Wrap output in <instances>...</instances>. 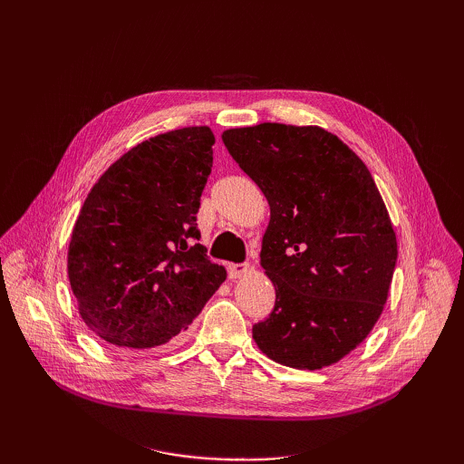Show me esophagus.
Wrapping results in <instances>:
<instances>
[{"label":"esophagus","mask_w":464,"mask_h":464,"mask_svg":"<svg viewBox=\"0 0 464 464\" xmlns=\"http://www.w3.org/2000/svg\"><path fill=\"white\" fill-rule=\"evenodd\" d=\"M249 271V263H230L228 265V276L230 278H240Z\"/></svg>","instance_id":"esophagus-1"}]
</instances>
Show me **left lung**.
I'll list each match as a JSON object with an SVG mask.
<instances>
[{"label": "left lung", "mask_w": 464, "mask_h": 464, "mask_svg": "<svg viewBox=\"0 0 464 464\" xmlns=\"http://www.w3.org/2000/svg\"><path fill=\"white\" fill-rule=\"evenodd\" d=\"M222 141L271 207L261 266L276 300L254 339L283 366H331L370 334L395 273L397 236L375 181L317 125L259 123Z\"/></svg>", "instance_id": "left-lung-1"}]
</instances>
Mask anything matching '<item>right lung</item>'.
I'll use <instances>...</instances> for the list:
<instances>
[{
    "mask_svg": "<svg viewBox=\"0 0 464 464\" xmlns=\"http://www.w3.org/2000/svg\"><path fill=\"white\" fill-rule=\"evenodd\" d=\"M213 145L207 125L150 137L82 203L67 275L82 321L106 343L154 348L179 339L227 280L198 244Z\"/></svg>",
    "mask_w": 464,
    "mask_h": 464,
    "instance_id": "1",
    "label": "right lung"
}]
</instances>
